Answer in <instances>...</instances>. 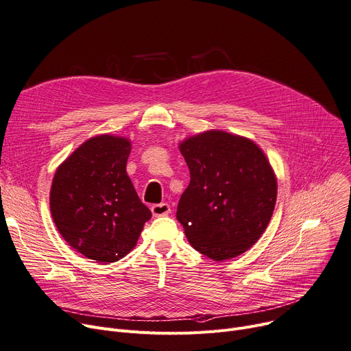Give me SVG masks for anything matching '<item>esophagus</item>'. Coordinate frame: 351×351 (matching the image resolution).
Masks as SVG:
<instances>
[{
	"mask_svg": "<svg viewBox=\"0 0 351 351\" xmlns=\"http://www.w3.org/2000/svg\"><path fill=\"white\" fill-rule=\"evenodd\" d=\"M154 216H166L171 213V206L168 204H158L151 208Z\"/></svg>",
	"mask_w": 351,
	"mask_h": 351,
	"instance_id": "1",
	"label": "esophagus"
}]
</instances>
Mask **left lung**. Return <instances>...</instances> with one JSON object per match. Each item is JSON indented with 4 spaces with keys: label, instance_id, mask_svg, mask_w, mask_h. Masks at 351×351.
I'll return each instance as SVG.
<instances>
[{
    "label": "left lung",
    "instance_id": "1",
    "mask_svg": "<svg viewBox=\"0 0 351 351\" xmlns=\"http://www.w3.org/2000/svg\"><path fill=\"white\" fill-rule=\"evenodd\" d=\"M191 182L176 219L189 243L213 261L232 259L262 236L273 215L278 182L252 141L209 131L182 142Z\"/></svg>",
    "mask_w": 351,
    "mask_h": 351
}]
</instances>
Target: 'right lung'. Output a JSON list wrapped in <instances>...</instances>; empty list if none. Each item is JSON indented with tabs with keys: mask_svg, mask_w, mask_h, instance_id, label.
Segmentation results:
<instances>
[{
	"mask_svg": "<svg viewBox=\"0 0 351 351\" xmlns=\"http://www.w3.org/2000/svg\"><path fill=\"white\" fill-rule=\"evenodd\" d=\"M129 152L125 138H90L52 180L49 206L61 236L99 263H114L131 252L152 216L126 175Z\"/></svg>",
	"mask_w": 351,
	"mask_h": 351,
	"instance_id": "obj_1",
	"label": "right lung"
}]
</instances>
